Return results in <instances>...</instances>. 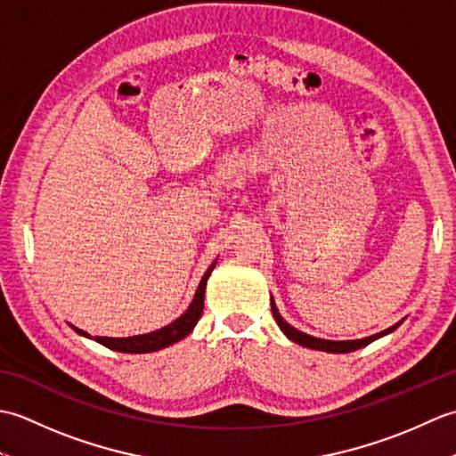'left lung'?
<instances>
[{
    "mask_svg": "<svg viewBox=\"0 0 456 456\" xmlns=\"http://www.w3.org/2000/svg\"><path fill=\"white\" fill-rule=\"evenodd\" d=\"M273 315L276 319V323L280 325V329H282V331L286 333V337L292 338L294 343L302 345V346H309V348H317V351H325V353H351V351H356V348L370 345L372 341H376L378 337L390 333V331H394L395 327H398V325H392L390 329H386V331H382V333H376V335H370V337H366V338H358V341H325V338H317V337H312V335H305L302 331H297V329H294L292 325H288L284 319L280 317L274 302H273Z\"/></svg>",
    "mask_w": 456,
    "mask_h": 456,
    "instance_id": "1",
    "label": "left lung"
}]
</instances>
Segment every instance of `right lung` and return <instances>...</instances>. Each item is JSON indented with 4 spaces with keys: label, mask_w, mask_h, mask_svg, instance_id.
Here are the masks:
<instances>
[{
    "label": "right lung",
    "mask_w": 456,
    "mask_h": 456,
    "mask_svg": "<svg viewBox=\"0 0 456 456\" xmlns=\"http://www.w3.org/2000/svg\"><path fill=\"white\" fill-rule=\"evenodd\" d=\"M216 268V263H213L208 273L203 274L201 282L196 289V296H193L190 307L186 309V314L180 315L176 322L159 329V331H152V333H144V335H134V337H125V338H113V337H95V341L102 343L103 346L111 348V351H119V353H152V351H159V348L168 346L172 343L180 341L186 335L191 333V329L196 327L198 319L201 317L203 312V296H206V284H208V278L211 274V270ZM76 333H80L84 337H90L88 333H84L82 329H76Z\"/></svg>",
    "instance_id": "1"
}]
</instances>
